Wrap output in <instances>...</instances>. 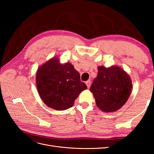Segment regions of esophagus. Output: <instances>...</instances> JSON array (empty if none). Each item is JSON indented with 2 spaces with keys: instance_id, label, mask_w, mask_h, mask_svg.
I'll return each instance as SVG.
<instances>
[{
  "instance_id": "obj_1",
  "label": "esophagus",
  "mask_w": 154,
  "mask_h": 154,
  "mask_svg": "<svg viewBox=\"0 0 154 154\" xmlns=\"http://www.w3.org/2000/svg\"><path fill=\"white\" fill-rule=\"evenodd\" d=\"M85 83H86V85H87V87H88V88H89V87H90V86H91V82L90 80H88V81H87V82H85Z\"/></svg>"
}]
</instances>
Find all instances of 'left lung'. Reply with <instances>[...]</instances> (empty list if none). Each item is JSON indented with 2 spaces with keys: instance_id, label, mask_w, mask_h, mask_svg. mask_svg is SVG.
Returning <instances> with one entry per match:
<instances>
[{
  "instance_id": "8db88e82",
  "label": "left lung",
  "mask_w": 154,
  "mask_h": 154,
  "mask_svg": "<svg viewBox=\"0 0 154 154\" xmlns=\"http://www.w3.org/2000/svg\"><path fill=\"white\" fill-rule=\"evenodd\" d=\"M97 69V76L90 88L96 105L103 112L118 110L125 105L131 94V79L118 66L109 68L100 66Z\"/></svg>"
}]
</instances>
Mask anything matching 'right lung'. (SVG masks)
Here are the masks:
<instances>
[{
	"label": "right lung",
	"instance_id": "obj_1",
	"mask_svg": "<svg viewBox=\"0 0 154 154\" xmlns=\"http://www.w3.org/2000/svg\"><path fill=\"white\" fill-rule=\"evenodd\" d=\"M36 82L44 103L57 110L71 108L80 93L87 88L71 63L62 65L56 57L38 69Z\"/></svg>",
	"mask_w": 154,
	"mask_h": 154
}]
</instances>
